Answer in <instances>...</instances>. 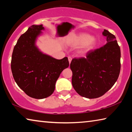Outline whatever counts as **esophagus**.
Instances as JSON below:
<instances>
[{"instance_id": "esophagus-1", "label": "esophagus", "mask_w": 132, "mask_h": 132, "mask_svg": "<svg viewBox=\"0 0 132 132\" xmlns=\"http://www.w3.org/2000/svg\"><path fill=\"white\" fill-rule=\"evenodd\" d=\"M68 60H69V63H71V60H72V58H71V57H70V56H69V57H68Z\"/></svg>"}]
</instances>
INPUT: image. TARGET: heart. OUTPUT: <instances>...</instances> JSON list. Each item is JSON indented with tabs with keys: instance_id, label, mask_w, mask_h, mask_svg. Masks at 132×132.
Wrapping results in <instances>:
<instances>
[{
	"instance_id": "b5f03b06",
	"label": "heart",
	"mask_w": 132,
	"mask_h": 132,
	"mask_svg": "<svg viewBox=\"0 0 132 132\" xmlns=\"http://www.w3.org/2000/svg\"><path fill=\"white\" fill-rule=\"evenodd\" d=\"M70 43L74 47H80V52L85 53L93 50L97 45V40L87 33L81 32L72 35Z\"/></svg>"
}]
</instances>
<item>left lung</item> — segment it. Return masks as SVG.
Instances as JSON below:
<instances>
[{
	"label": "left lung",
	"mask_w": 132,
	"mask_h": 132,
	"mask_svg": "<svg viewBox=\"0 0 132 132\" xmlns=\"http://www.w3.org/2000/svg\"><path fill=\"white\" fill-rule=\"evenodd\" d=\"M102 35L106 44L88 52L86 57L75 58L71 62L72 85L82 97L96 98L110 90L119 77L120 70V50L116 37L108 30Z\"/></svg>",
	"instance_id": "obj_1"
}]
</instances>
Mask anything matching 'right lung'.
I'll return each instance as SVG.
<instances>
[{
	"mask_svg": "<svg viewBox=\"0 0 132 132\" xmlns=\"http://www.w3.org/2000/svg\"><path fill=\"white\" fill-rule=\"evenodd\" d=\"M42 30V24L30 27L18 39L11 61L13 76L18 86L35 99L52 95L62 71L69 66L67 57L56 59L38 48L35 42Z\"/></svg>",
	"mask_w": 132,
	"mask_h": 132,
	"instance_id": "1",
	"label": "right lung"
}]
</instances>
